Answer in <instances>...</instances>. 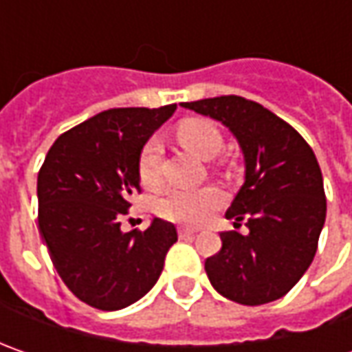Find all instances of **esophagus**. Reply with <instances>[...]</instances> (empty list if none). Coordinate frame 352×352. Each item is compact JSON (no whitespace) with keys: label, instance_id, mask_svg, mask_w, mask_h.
<instances>
[{"label":"esophagus","instance_id":"1","mask_svg":"<svg viewBox=\"0 0 352 352\" xmlns=\"http://www.w3.org/2000/svg\"><path fill=\"white\" fill-rule=\"evenodd\" d=\"M197 233V229H192V227H180L178 229V235L180 236H192V235H196Z\"/></svg>","mask_w":352,"mask_h":352}]
</instances>
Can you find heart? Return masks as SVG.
<instances>
[{"label":"heart","instance_id":"1","mask_svg":"<svg viewBox=\"0 0 352 352\" xmlns=\"http://www.w3.org/2000/svg\"><path fill=\"white\" fill-rule=\"evenodd\" d=\"M176 139L190 153L211 158L221 148V135L208 119H184L176 125ZM137 170L142 186L155 190L162 182L160 176V142L155 137L142 144ZM225 194L217 186H204L196 190H170L158 201V211L170 221L184 225H199L208 221L211 213L223 206Z\"/></svg>","mask_w":352,"mask_h":352}]
</instances>
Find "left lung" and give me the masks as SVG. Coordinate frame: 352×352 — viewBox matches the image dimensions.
Wrapping results in <instances>:
<instances>
[{
  "label": "left lung",
  "instance_id": "1",
  "mask_svg": "<svg viewBox=\"0 0 352 352\" xmlns=\"http://www.w3.org/2000/svg\"><path fill=\"white\" fill-rule=\"evenodd\" d=\"M182 107L221 121L245 156V184L225 217L245 221L249 233H221V250L206 261L211 286L243 305L280 300L309 268L325 223L318 158L284 119L241 96Z\"/></svg>",
  "mask_w": 352,
  "mask_h": 352
}]
</instances>
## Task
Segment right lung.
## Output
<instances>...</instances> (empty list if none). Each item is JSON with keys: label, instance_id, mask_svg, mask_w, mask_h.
<instances>
[{"label": "right lung", "instance_id": "add662e5", "mask_svg": "<svg viewBox=\"0 0 352 352\" xmlns=\"http://www.w3.org/2000/svg\"><path fill=\"white\" fill-rule=\"evenodd\" d=\"M176 111L117 107L62 133L38 170V231L62 282L84 304L116 311L141 300L178 241L176 227L121 231L129 199L141 192L142 144Z\"/></svg>", "mask_w": 352, "mask_h": 352}]
</instances>
